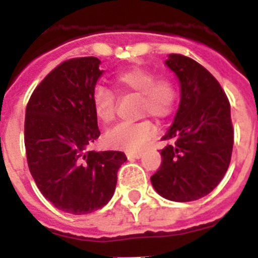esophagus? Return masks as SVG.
<instances>
[{"label":"esophagus","instance_id":"1","mask_svg":"<svg viewBox=\"0 0 258 258\" xmlns=\"http://www.w3.org/2000/svg\"><path fill=\"white\" fill-rule=\"evenodd\" d=\"M142 155V152H129V154H127V157H129V159H141Z\"/></svg>","mask_w":258,"mask_h":258}]
</instances>
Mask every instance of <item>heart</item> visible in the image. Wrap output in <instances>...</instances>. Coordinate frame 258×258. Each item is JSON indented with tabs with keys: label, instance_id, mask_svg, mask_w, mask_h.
<instances>
[{
	"label": "heart",
	"instance_id": "1",
	"mask_svg": "<svg viewBox=\"0 0 258 258\" xmlns=\"http://www.w3.org/2000/svg\"><path fill=\"white\" fill-rule=\"evenodd\" d=\"M120 89L136 92L141 95V113H150L155 117H168L174 111L177 103V86L168 77L156 79L155 72L147 68L134 67L116 76ZM95 116L102 122L108 124L115 118V95L112 90L103 85H97L92 95ZM155 136V126L150 120L138 122H121L108 129L104 141L111 147L138 151Z\"/></svg>",
	"mask_w": 258,
	"mask_h": 258
}]
</instances>
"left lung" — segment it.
<instances>
[{
	"instance_id": "8db88e82",
	"label": "left lung",
	"mask_w": 258,
	"mask_h": 258,
	"mask_svg": "<svg viewBox=\"0 0 258 258\" xmlns=\"http://www.w3.org/2000/svg\"><path fill=\"white\" fill-rule=\"evenodd\" d=\"M165 66L178 79L181 99L161 138L168 146L151 183L165 199L194 202L213 191L229 168L234 145L230 103L217 80L194 59L169 54Z\"/></svg>"
}]
</instances>
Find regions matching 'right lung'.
Returning a JSON list of instances; mask_svg holds the SVG:
<instances>
[{
	"label": "right lung",
	"mask_w": 258,
	"mask_h": 258,
	"mask_svg": "<svg viewBox=\"0 0 258 258\" xmlns=\"http://www.w3.org/2000/svg\"><path fill=\"white\" fill-rule=\"evenodd\" d=\"M95 56L63 61L32 93L26 109L24 143L32 177L55 208L71 214L101 209L111 200L121 151H90L98 140L92 95L99 77Z\"/></svg>",
	"instance_id": "add662e5"
}]
</instances>
